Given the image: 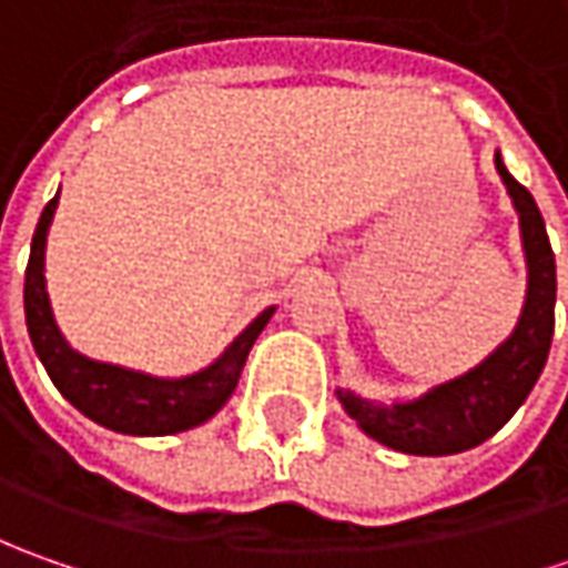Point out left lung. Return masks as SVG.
<instances>
[{
	"label": "left lung",
	"instance_id": "8db88e82",
	"mask_svg": "<svg viewBox=\"0 0 568 568\" xmlns=\"http://www.w3.org/2000/svg\"><path fill=\"white\" fill-rule=\"evenodd\" d=\"M496 173L513 195L528 262V294L513 335L490 357L455 379L433 385L420 398L395 404L366 402L338 388V402L369 439L404 455H455L487 443L509 424L515 410L531 395L554 341L557 306V262L547 240L535 195L506 170L496 154Z\"/></svg>",
	"mask_w": 568,
	"mask_h": 568
}]
</instances>
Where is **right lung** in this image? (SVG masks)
Returning a JSON list of instances; mask_svg holds the SVG:
<instances>
[{
    "label": "right lung",
    "mask_w": 568,
    "mask_h": 568,
    "mask_svg": "<svg viewBox=\"0 0 568 568\" xmlns=\"http://www.w3.org/2000/svg\"><path fill=\"white\" fill-rule=\"evenodd\" d=\"M55 205H59V192L47 202L33 230L31 258L24 272V318H28L33 351L55 388L62 392V398L72 402V407H78L94 424L125 436H170L211 420L233 395L252 344L274 316V306L252 318L217 361L192 376L158 379L139 369L91 361L72 351L69 341L62 338L47 294L43 255H47V233L53 224Z\"/></svg>",
    "instance_id": "obj_1"
}]
</instances>
